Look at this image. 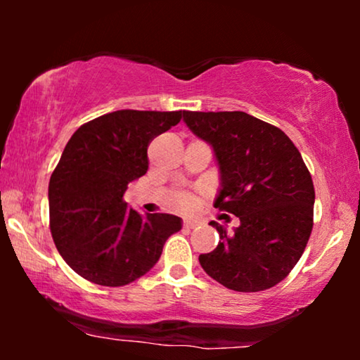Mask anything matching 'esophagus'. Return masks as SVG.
I'll use <instances>...</instances> for the list:
<instances>
[{"mask_svg":"<svg viewBox=\"0 0 360 360\" xmlns=\"http://www.w3.org/2000/svg\"><path fill=\"white\" fill-rule=\"evenodd\" d=\"M196 226H198V223H196V221H191V219H185L184 221V228L185 229H195Z\"/></svg>","mask_w":360,"mask_h":360,"instance_id":"34e87169","label":"esophagus"}]
</instances>
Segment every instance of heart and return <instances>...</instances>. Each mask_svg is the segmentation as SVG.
Here are the masks:
<instances>
[{"label":"heart","mask_w":360,"mask_h":360,"mask_svg":"<svg viewBox=\"0 0 360 360\" xmlns=\"http://www.w3.org/2000/svg\"><path fill=\"white\" fill-rule=\"evenodd\" d=\"M179 203H180L181 206H184V208H186V206H190V205H191V198H190V196L184 195V196H180Z\"/></svg>","instance_id":"heart-1"}]
</instances>
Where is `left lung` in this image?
I'll return each mask as SVG.
<instances>
[{
	"instance_id": "obj_1",
	"label": "left lung",
	"mask_w": 360,
	"mask_h": 360,
	"mask_svg": "<svg viewBox=\"0 0 360 360\" xmlns=\"http://www.w3.org/2000/svg\"><path fill=\"white\" fill-rule=\"evenodd\" d=\"M213 147L221 174L216 208L239 218L233 234L211 221L218 248L200 255L206 274L236 292H262L292 272L313 229L314 186L282 129L244 111H184Z\"/></svg>"
}]
</instances>
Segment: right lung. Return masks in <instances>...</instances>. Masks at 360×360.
<instances>
[{
  "instance_id": "add662e5",
  "label": "right lung",
  "mask_w": 360,
  "mask_h": 360,
  "mask_svg": "<svg viewBox=\"0 0 360 360\" xmlns=\"http://www.w3.org/2000/svg\"><path fill=\"white\" fill-rule=\"evenodd\" d=\"M181 111L121 110L73 132L49 181L56 248L80 277L122 287L149 272L179 216H141L124 201L127 185L149 169L152 139L179 124Z\"/></svg>"
}]
</instances>
